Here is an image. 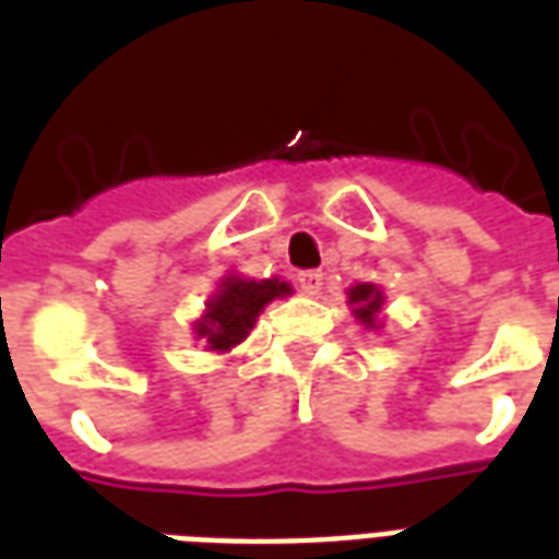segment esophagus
I'll use <instances>...</instances> for the list:
<instances>
[{"label": "esophagus", "mask_w": 559, "mask_h": 559, "mask_svg": "<svg viewBox=\"0 0 559 559\" xmlns=\"http://www.w3.org/2000/svg\"><path fill=\"white\" fill-rule=\"evenodd\" d=\"M299 290L305 293V296H320V290H323V272H299Z\"/></svg>", "instance_id": "obj_1"}]
</instances>
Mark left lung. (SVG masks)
I'll list each match as a JSON object with an SVG mask.
<instances>
[{
	"mask_svg": "<svg viewBox=\"0 0 559 559\" xmlns=\"http://www.w3.org/2000/svg\"><path fill=\"white\" fill-rule=\"evenodd\" d=\"M347 302H350L353 317H356L365 329H374V332L383 329V320H386V317H383L386 293L380 290L377 284H371V281L353 284L350 290H347Z\"/></svg>",
	"mask_w": 559,
	"mask_h": 559,
	"instance_id": "left-lung-1",
	"label": "left lung"
}]
</instances>
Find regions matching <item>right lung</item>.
<instances>
[{
    "instance_id": "right-lung-1",
    "label": "right lung",
    "mask_w": 559,
    "mask_h": 559,
    "mask_svg": "<svg viewBox=\"0 0 559 559\" xmlns=\"http://www.w3.org/2000/svg\"><path fill=\"white\" fill-rule=\"evenodd\" d=\"M290 293V284L275 275L260 281L245 278V275H224L215 293L209 296L203 314L194 320V338L209 353H230L236 344L248 338L263 308Z\"/></svg>"
}]
</instances>
